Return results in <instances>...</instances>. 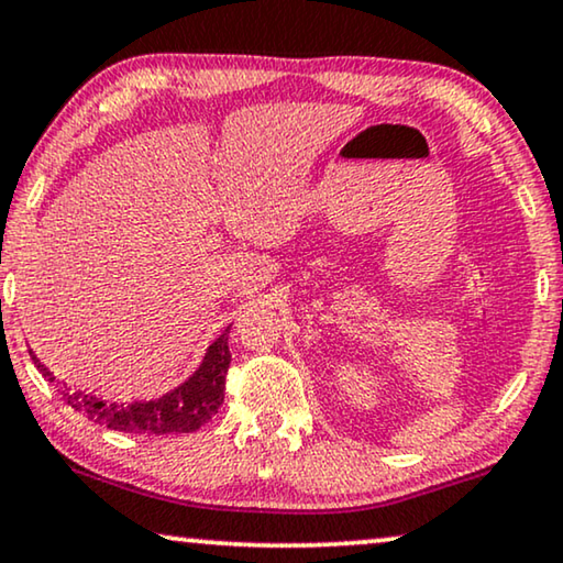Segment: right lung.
<instances>
[{
  "mask_svg": "<svg viewBox=\"0 0 563 563\" xmlns=\"http://www.w3.org/2000/svg\"><path fill=\"white\" fill-rule=\"evenodd\" d=\"M229 329L232 327H227L206 346L199 367L184 383L168 393H163L155 400H104L99 395L78 390V387H70L66 383H60V393L70 408L84 413L93 423L107 426V429L124 433H145V437L194 433L203 423H209L211 416L224 402L227 369L229 362H232V354H229ZM30 357H33L35 367L43 372V377L53 383L55 375L45 367L33 350H30Z\"/></svg>",
  "mask_w": 563,
  "mask_h": 563,
  "instance_id": "add662e5",
  "label": "right lung"
}]
</instances>
